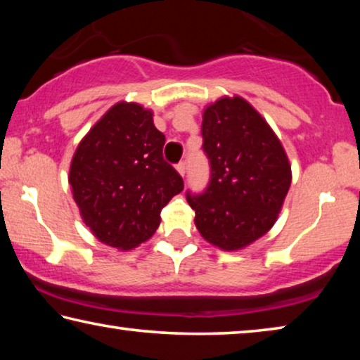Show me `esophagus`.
I'll list each match as a JSON object with an SVG mask.
<instances>
[{
	"label": "esophagus",
	"mask_w": 360,
	"mask_h": 360,
	"mask_svg": "<svg viewBox=\"0 0 360 360\" xmlns=\"http://www.w3.org/2000/svg\"><path fill=\"white\" fill-rule=\"evenodd\" d=\"M176 169H178V173L182 176V178H184L186 169H187V167H186V162H179L178 165H176Z\"/></svg>",
	"instance_id": "obj_1"
}]
</instances>
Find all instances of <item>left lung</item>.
<instances>
[{
  "instance_id": "obj_1",
  "label": "left lung",
  "mask_w": 360,
  "mask_h": 360,
  "mask_svg": "<svg viewBox=\"0 0 360 360\" xmlns=\"http://www.w3.org/2000/svg\"><path fill=\"white\" fill-rule=\"evenodd\" d=\"M203 152L210 182L186 193L206 241L236 251L276 222L290 187V165L275 131L241 96H224L203 112Z\"/></svg>"
}]
</instances>
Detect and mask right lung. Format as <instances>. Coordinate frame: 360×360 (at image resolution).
<instances>
[{"label":"right lung","mask_w":360,"mask_h":360,"mask_svg":"<svg viewBox=\"0 0 360 360\" xmlns=\"http://www.w3.org/2000/svg\"><path fill=\"white\" fill-rule=\"evenodd\" d=\"M163 144L149 109L124 101L79 143L70 168L72 198L101 243L122 251L141 245L157 230L163 206L182 192Z\"/></svg>","instance_id":"right-lung-1"}]
</instances>
